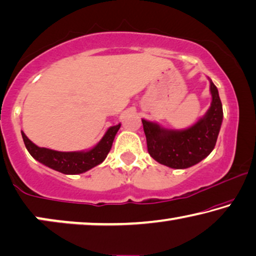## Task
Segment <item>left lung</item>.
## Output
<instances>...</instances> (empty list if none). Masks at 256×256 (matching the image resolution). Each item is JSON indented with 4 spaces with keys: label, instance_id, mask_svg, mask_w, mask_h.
<instances>
[{
    "label": "left lung",
    "instance_id": "1",
    "mask_svg": "<svg viewBox=\"0 0 256 256\" xmlns=\"http://www.w3.org/2000/svg\"><path fill=\"white\" fill-rule=\"evenodd\" d=\"M212 102L206 116L184 130L165 129L142 119L148 151L159 164L171 168H187L208 157L216 146L223 121V107L218 90L210 80Z\"/></svg>",
    "mask_w": 256,
    "mask_h": 256
}]
</instances>
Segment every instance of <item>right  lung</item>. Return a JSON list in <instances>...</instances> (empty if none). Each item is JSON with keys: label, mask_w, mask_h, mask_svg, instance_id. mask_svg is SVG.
I'll list each match as a JSON object with an SVG mask.
<instances>
[{"label": "right lung", "mask_w": 256, "mask_h": 256, "mask_svg": "<svg viewBox=\"0 0 256 256\" xmlns=\"http://www.w3.org/2000/svg\"><path fill=\"white\" fill-rule=\"evenodd\" d=\"M120 126L119 124L107 129L100 142L91 150L75 151V152H61L46 148H39L31 142L23 132H22V137L30 154L36 160L64 174H80L88 171L105 160Z\"/></svg>", "instance_id": "right-lung-1"}]
</instances>
